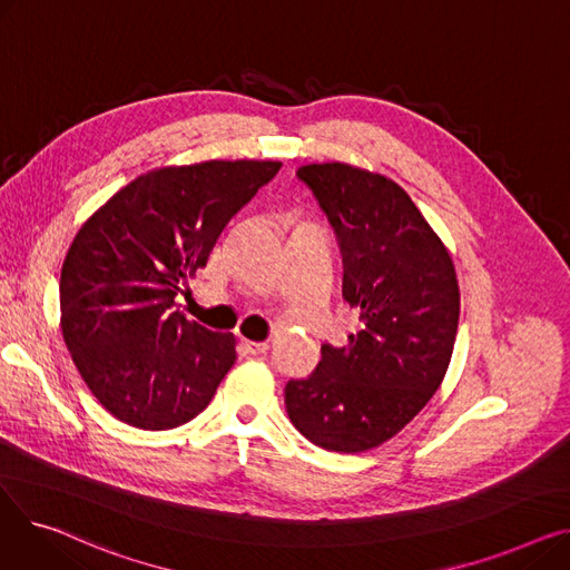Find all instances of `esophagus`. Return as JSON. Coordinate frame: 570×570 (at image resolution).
Instances as JSON below:
<instances>
[{"label":"esophagus","mask_w":570,"mask_h":570,"mask_svg":"<svg viewBox=\"0 0 570 570\" xmlns=\"http://www.w3.org/2000/svg\"><path fill=\"white\" fill-rule=\"evenodd\" d=\"M245 346H247V351H249L252 355H263V353H267V348H269L267 342H252V340H245Z\"/></svg>","instance_id":"1"}]
</instances>
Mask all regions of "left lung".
Masks as SVG:
<instances>
[{"instance_id":"left-lung-1","label":"left lung","mask_w":570,"mask_h":570,"mask_svg":"<svg viewBox=\"0 0 570 570\" xmlns=\"http://www.w3.org/2000/svg\"><path fill=\"white\" fill-rule=\"evenodd\" d=\"M297 177L335 228L344 301L361 312L346 346H321L307 379H291V423L333 453L393 439L432 400L451 363L460 286L451 254L409 194L385 175L309 164Z\"/></svg>"}]
</instances>
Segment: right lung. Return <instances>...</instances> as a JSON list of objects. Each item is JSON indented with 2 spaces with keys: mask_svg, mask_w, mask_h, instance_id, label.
Masks as SVG:
<instances>
[{
  "mask_svg": "<svg viewBox=\"0 0 570 570\" xmlns=\"http://www.w3.org/2000/svg\"><path fill=\"white\" fill-rule=\"evenodd\" d=\"M279 161L149 170L76 233L59 279L62 335L101 406L138 430L189 423L235 363V335L175 309L226 224Z\"/></svg>",
  "mask_w": 570,
  "mask_h": 570,
  "instance_id": "obj_1",
  "label": "right lung"
}]
</instances>
